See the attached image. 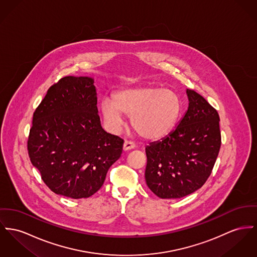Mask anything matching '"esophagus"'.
<instances>
[{
  "label": "esophagus",
  "instance_id": "obj_1",
  "mask_svg": "<svg viewBox=\"0 0 257 257\" xmlns=\"http://www.w3.org/2000/svg\"><path fill=\"white\" fill-rule=\"evenodd\" d=\"M122 148H123L124 151H128V150L135 149L136 148V144L134 142H131V141H124Z\"/></svg>",
  "mask_w": 257,
  "mask_h": 257
}]
</instances>
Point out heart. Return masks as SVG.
Returning a JSON list of instances; mask_svg holds the SVG:
<instances>
[{
	"label": "heart",
	"instance_id": "obj_1",
	"mask_svg": "<svg viewBox=\"0 0 257 257\" xmlns=\"http://www.w3.org/2000/svg\"><path fill=\"white\" fill-rule=\"evenodd\" d=\"M103 118L114 131H119L122 114L131 116L132 127L146 139L167 136L181 112L179 95L172 89L158 86H142L118 91L114 100L105 97L101 103Z\"/></svg>",
	"mask_w": 257,
	"mask_h": 257
}]
</instances>
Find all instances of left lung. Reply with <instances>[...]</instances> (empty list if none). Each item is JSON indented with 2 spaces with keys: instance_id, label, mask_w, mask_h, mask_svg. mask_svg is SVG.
Returning a JSON list of instances; mask_svg holds the SVG:
<instances>
[{
  "instance_id": "8db88e82",
  "label": "left lung",
  "mask_w": 257,
  "mask_h": 257,
  "mask_svg": "<svg viewBox=\"0 0 257 257\" xmlns=\"http://www.w3.org/2000/svg\"><path fill=\"white\" fill-rule=\"evenodd\" d=\"M186 93L188 109L176 127L145 148L146 184L161 199H179L201 188L221 146L217 111L196 91Z\"/></svg>"
}]
</instances>
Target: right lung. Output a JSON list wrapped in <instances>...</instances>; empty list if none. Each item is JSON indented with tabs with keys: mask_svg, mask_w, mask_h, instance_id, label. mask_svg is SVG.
Returning <instances> with one entry per match:
<instances>
[{
	"mask_svg": "<svg viewBox=\"0 0 257 257\" xmlns=\"http://www.w3.org/2000/svg\"><path fill=\"white\" fill-rule=\"evenodd\" d=\"M94 80L67 76L51 86L35 110L28 154L43 181L57 195L88 198L119 159L123 140L106 133Z\"/></svg>",
	"mask_w": 257,
	"mask_h": 257,
	"instance_id": "obj_1",
	"label": "right lung"
}]
</instances>
